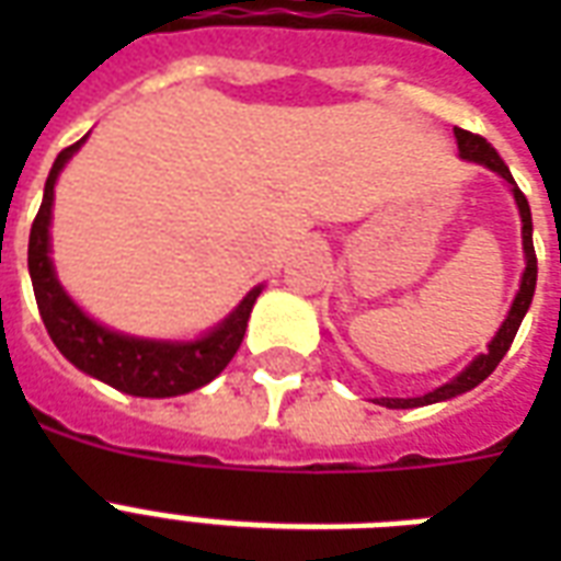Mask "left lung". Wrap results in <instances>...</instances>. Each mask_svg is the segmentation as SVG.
Wrapping results in <instances>:
<instances>
[{
	"mask_svg": "<svg viewBox=\"0 0 561 561\" xmlns=\"http://www.w3.org/2000/svg\"><path fill=\"white\" fill-rule=\"evenodd\" d=\"M454 136H457V148H460V157L469 162H478L483 169L495 171L497 178H504V183L510 186L515 197V206H518V215H522V244H524V273H522V285H518V294H515L513 306L506 311V320L501 323V329L495 332V337L489 341L486 352H480L478 358L471 360L469 367L462 369L460 375H454L451 381H445L443 387L425 392V396H413V399H373L375 404L390 410H408V408H425V404H436V401H448L454 396H462V392L474 390L480 381H486L489 375L495 373V367L501 364L510 346H513L515 334H518V325H522L524 314L530 311L533 294H536V273H539V264H536V250H533V215H530V203L524 197V192L515 186L513 174L506 169V162L497 157V151L492 145L483 139V136H474L469 130H460L454 127Z\"/></svg>",
	"mask_w": 561,
	"mask_h": 561,
	"instance_id": "obj_1",
	"label": "left lung"
}]
</instances>
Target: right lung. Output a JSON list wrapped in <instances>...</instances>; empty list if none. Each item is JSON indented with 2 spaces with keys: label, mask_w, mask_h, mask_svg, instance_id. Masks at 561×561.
Instances as JSON below:
<instances>
[{
  "label": "right lung",
  "mask_w": 561,
  "mask_h": 561,
  "mask_svg": "<svg viewBox=\"0 0 561 561\" xmlns=\"http://www.w3.org/2000/svg\"><path fill=\"white\" fill-rule=\"evenodd\" d=\"M87 136L57 153L48 171L43 203L28 238V273L34 297L48 337L55 341L72 367L99 378V381L142 399H171L209 383L224 373L232 355L244 341L247 320L264 285H255L215 329L203 332L194 341H153L116 332L110 325L92 320L78 302L64 290L51 262V206H55V183L66 162L72 160Z\"/></svg>",
  "instance_id": "1"
}]
</instances>
